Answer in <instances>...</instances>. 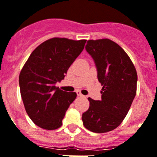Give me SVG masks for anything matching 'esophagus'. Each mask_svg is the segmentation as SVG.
I'll return each instance as SVG.
<instances>
[{"mask_svg": "<svg viewBox=\"0 0 157 157\" xmlns=\"http://www.w3.org/2000/svg\"><path fill=\"white\" fill-rule=\"evenodd\" d=\"M76 94H77L78 97H84V95L81 94V93L80 92V91H76Z\"/></svg>", "mask_w": 157, "mask_h": 157, "instance_id": "34e87169", "label": "esophagus"}]
</instances>
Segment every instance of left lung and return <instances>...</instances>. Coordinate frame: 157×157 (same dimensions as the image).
I'll return each instance as SVG.
<instances>
[{
    "instance_id": "obj_1",
    "label": "left lung",
    "mask_w": 157,
    "mask_h": 157,
    "mask_svg": "<svg viewBox=\"0 0 157 157\" xmlns=\"http://www.w3.org/2000/svg\"><path fill=\"white\" fill-rule=\"evenodd\" d=\"M97 68L103 86L101 100L88 98L89 108L82 114L84 126L102 133L115 129L129 111L136 93L137 73L129 56L109 39L89 40L85 45Z\"/></svg>"
}]
</instances>
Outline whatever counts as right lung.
<instances>
[{
  "mask_svg": "<svg viewBox=\"0 0 157 157\" xmlns=\"http://www.w3.org/2000/svg\"><path fill=\"white\" fill-rule=\"evenodd\" d=\"M85 42L49 39L34 49L21 71L19 85L24 106L30 119L39 127L54 130L62 125L76 93L60 90L56 84L64 78Z\"/></svg>",
  "mask_w": 157,
  "mask_h": 157,
  "instance_id": "right-lung-1",
  "label": "right lung"
}]
</instances>
